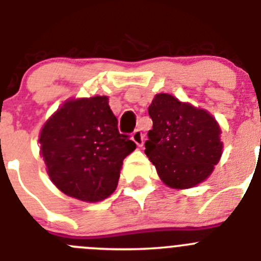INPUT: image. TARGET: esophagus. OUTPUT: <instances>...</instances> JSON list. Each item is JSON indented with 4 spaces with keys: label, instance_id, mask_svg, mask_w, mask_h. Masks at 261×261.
Masks as SVG:
<instances>
[{
    "label": "esophagus",
    "instance_id": "34e87169",
    "mask_svg": "<svg viewBox=\"0 0 261 261\" xmlns=\"http://www.w3.org/2000/svg\"><path fill=\"white\" fill-rule=\"evenodd\" d=\"M131 139H133V142L135 143L138 147H142L143 143H144V135H143V133L140 130L134 131L133 135H131Z\"/></svg>",
    "mask_w": 261,
    "mask_h": 261
}]
</instances>
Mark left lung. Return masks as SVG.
Returning <instances> with one entry per match:
<instances>
[{"mask_svg": "<svg viewBox=\"0 0 261 261\" xmlns=\"http://www.w3.org/2000/svg\"><path fill=\"white\" fill-rule=\"evenodd\" d=\"M153 128L145 154L160 179L172 189H188L207 179L223 154L221 128L213 114L170 94H157L148 108Z\"/></svg>", "mask_w": 261, "mask_h": 261, "instance_id": "8db88e82", "label": "left lung"}]
</instances>
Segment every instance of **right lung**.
Listing matches in <instances>:
<instances>
[{"label":"right lung","mask_w":261,"mask_h":261,"mask_svg":"<svg viewBox=\"0 0 261 261\" xmlns=\"http://www.w3.org/2000/svg\"><path fill=\"white\" fill-rule=\"evenodd\" d=\"M108 96L68 99L42 126L38 142L54 186L84 202H99L117 188L123 160L136 145L118 133Z\"/></svg>","instance_id":"right-lung-1"}]
</instances>
